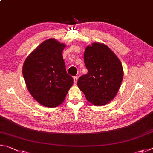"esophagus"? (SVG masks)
<instances>
[{
  "label": "esophagus",
  "mask_w": 153,
  "mask_h": 153,
  "mask_svg": "<svg viewBox=\"0 0 153 153\" xmlns=\"http://www.w3.org/2000/svg\"><path fill=\"white\" fill-rule=\"evenodd\" d=\"M73 79H74V85H76V82H77V81H78V76H74L73 77Z\"/></svg>",
  "instance_id": "34e87169"
}]
</instances>
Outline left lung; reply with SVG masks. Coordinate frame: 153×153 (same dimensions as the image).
Listing matches in <instances>:
<instances>
[{"label":"left lung","mask_w":153,"mask_h":153,"mask_svg":"<svg viewBox=\"0 0 153 153\" xmlns=\"http://www.w3.org/2000/svg\"><path fill=\"white\" fill-rule=\"evenodd\" d=\"M84 61L88 72L79 77L77 85L91 103L106 105L116 97L122 84L121 62L108 46L101 43L86 48Z\"/></svg>","instance_id":"8db88e82"}]
</instances>
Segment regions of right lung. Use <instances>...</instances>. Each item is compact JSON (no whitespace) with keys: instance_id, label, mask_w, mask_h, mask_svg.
<instances>
[{"instance_id":"obj_1","label":"right lung","mask_w":153,"mask_h":153,"mask_svg":"<svg viewBox=\"0 0 153 153\" xmlns=\"http://www.w3.org/2000/svg\"><path fill=\"white\" fill-rule=\"evenodd\" d=\"M65 46L55 39H48L24 62L23 74L26 86L35 100L45 107L60 105L73 84L62 57Z\"/></svg>"}]
</instances>
